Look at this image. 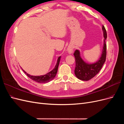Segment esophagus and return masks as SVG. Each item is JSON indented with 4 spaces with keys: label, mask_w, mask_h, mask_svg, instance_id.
<instances>
[{
    "label": "esophagus",
    "mask_w": 124,
    "mask_h": 124,
    "mask_svg": "<svg viewBox=\"0 0 124 124\" xmlns=\"http://www.w3.org/2000/svg\"><path fill=\"white\" fill-rule=\"evenodd\" d=\"M67 51L69 52V53L70 54L72 53L73 52V48L71 47H68V48H67Z\"/></svg>",
    "instance_id": "34e87169"
}]
</instances>
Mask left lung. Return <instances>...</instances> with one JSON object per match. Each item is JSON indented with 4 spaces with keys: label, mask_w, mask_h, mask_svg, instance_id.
<instances>
[{
    "label": "left lung",
    "mask_w": 124,
    "mask_h": 124,
    "mask_svg": "<svg viewBox=\"0 0 124 124\" xmlns=\"http://www.w3.org/2000/svg\"><path fill=\"white\" fill-rule=\"evenodd\" d=\"M102 31L104 37L102 54L99 60L95 63L88 64L84 61L80 55V51L76 50L74 55L75 58L76 67L75 74L79 79L83 81H88L95 77L101 70L103 64L106 61L107 55V45L106 39L107 38V32L105 27L102 25Z\"/></svg>",
    "instance_id": "obj_1"
}]
</instances>
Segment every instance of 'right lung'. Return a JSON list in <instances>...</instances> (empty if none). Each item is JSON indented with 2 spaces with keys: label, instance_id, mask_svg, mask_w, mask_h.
<instances>
[{
  "label": "right lung",
  "instance_id": "add662e5",
  "mask_svg": "<svg viewBox=\"0 0 124 124\" xmlns=\"http://www.w3.org/2000/svg\"><path fill=\"white\" fill-rule=\"evenodd\" d=\"M60 59H61V57H59L58 58L57 63L54 69L51 71H50V72L44 75L38 76H31L28 74H27L26 71L23 70V69L22 70H23V71H24V73L27 75V76L29 77L31 79L33 80V81H35L36 82H39V83H47L52 80L55 77V75H56L57 73L59 64L60 63Z\"/></svg>",
  "mask_w": 124,
  "mask_h": 124
}]
</instances>
